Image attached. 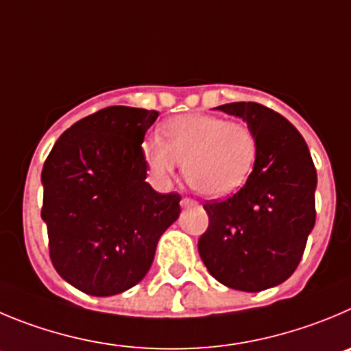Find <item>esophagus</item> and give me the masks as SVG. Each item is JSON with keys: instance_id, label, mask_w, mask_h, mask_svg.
<instances>
[{"instance_id": "1", "label": "esophagus", "mask_w": 351, "mask_h": 351, "mask_svg": "<svg viewBox=\"0 0 351 351\" xmlns=\"http://www.w3.org/2000/svg\"><path fill=\"white\" fill-rule=\"evenodd\" d=\"M180 204H182L183 208H189V206H197V201H195V199H191V197H183Z\"/></svg>"}]
</instances>
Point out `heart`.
Returning a JSON list of instances; mask_svg holds the SVG:
<instances>
[{"label": "heart", "mask_w": 351, "mask_h": 351, "mask_svg": "<svg viewBox=\"0 0 351 351\" xmlns=\"http://www.w3.org/2000/svg\"><path fill=\"white\" fill-rule=\"evenodd\" d=\"M162 135L143 143L154 175L168 180L183 160L186 182L208 197H223L241 189L260 152L253 128L211 114L173 117L162 126Z\"/></svg>", "instance_id": "b5f03b06"}]
</instances>
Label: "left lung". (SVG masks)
Masks as SVG:
<instances>
[{"label":"left lung","mask_w":351,"mask_h":351,"mask_svg":"<svg viewBox=\"0 0 351 351\" xmlns=\"http://www.w3.org/2000/svg\"><path fill=\"white\" fill-rule=\"evenodd\" d=\"M253 128L256 165L241 191L206 201L208 230L199 254L223 286L247 293L268 289L294 274L315 225L317 171L300 131L256 101L216 107Z\"/></svg>","instance_id":"8db88e82"}]
</instances>
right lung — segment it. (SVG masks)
Returning <instances> with one entry per match:
<instances>
[{
    "instance_id": "right-lung-1",
    "label": "right lung",
    "mask_w": 351,
    "mask_h": 351,
    "mask_svg": "<svg viewBox=\"0 0 351 351\" xmlns=\"http://www.w3.org/2000/svg\"><path fill=\"white\" fill-rule=\"evenodd\" d=\"M157 110L112 106L72 124L43 166L41 218L62 279L91 296H112L145 277L182 195L145 182L142 142Z\"/></svg>"
}]
</instances>
